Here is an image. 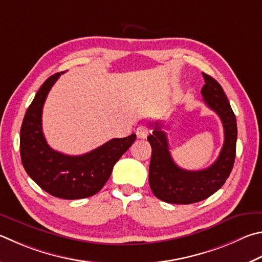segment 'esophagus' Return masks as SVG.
<instances>
[{
  "instance_id": "1",
  "label": "esophagus",
  "mask_w": 262,
  "mask_h": 262,
  "mask_svg": "<svg viewBox=\"0 0 262 262\" xmlns=\"http://www.w3.org/2000/svg\"><path fill=\"white\" fill-rule=\"evenodd\" d=\"M147 133H149V128L146 125H141L136 128V135L139 139H146Z\"/></svg>"
}]
</instances>
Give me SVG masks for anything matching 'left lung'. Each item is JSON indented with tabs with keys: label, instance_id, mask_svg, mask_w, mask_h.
Returning <instances> with one entry per match:
<instances>
[{
	"label": "left lung",
	"instance_id": "left-lung-1",
	"mask_svg": "<svg viewBox=\"0 0 262 262\" xmlns=\"http://www.w3.org/2000/svg\"><path fill=\"white\" fill-rule=\"evenodd\" d=\"M205 84L202 95L206 105L220 117L225 142L217 159L205 169L187 170L179 167L170 156L166 132L155 122L154 132L147 136L152 147L149 167V184L157 198L170 204H193L216 192L229 177L235 163L237 123L225 92L215 79L203 73Z\"/></svg>",
	"mask_w": 262,
	"mask_h": 262
}]
</instances>
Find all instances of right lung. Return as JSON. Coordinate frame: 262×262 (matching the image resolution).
Masks as SVG:
<instances>
[{"mask_svg": "<svg viewBox=\"0 0 262 262\" xmlns=\"http://www.w3.org/2000/svg\"><path fill=\"white\" fill-rule=\"evenodd\" d=\"M60 74L63 72L46 80L25 113L20 128L21 163L30 178L51 196L87 198L104 187L113 166L134 143L136 135L112 139L81 156H69L51 149L42 132V108Z\"/></svg>", "mask_w": 262, "mask_h": 262, "instance_id": "1", "label": "right lung"}]
</instances>
